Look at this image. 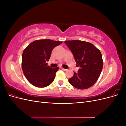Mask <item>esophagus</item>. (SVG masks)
Wrapping results in <instances>:
<instances>
[{"mask_svg": "<svg viewBox=\"0 0 126 126\" xmlns=\"http://www.w3.org/2000/svg\"><path fill=\"white\" fill-rule=\"evenodd\" d=\"M61 69H62L63 71H66L67 70L66 69H64V68H61Z\"/></svg>", "mask_w": 126, "mask_h": 126, "instance_id": "obj_1", "label": "esophagus"}]
</instances>
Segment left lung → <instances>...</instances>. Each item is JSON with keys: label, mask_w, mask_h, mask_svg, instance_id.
Masks as SVG:
<instances>
[{"label": "left lung", "mask_w": 126, "mask_h": 126, "mask_svg": "<svg viewBox=\"0 0 126 126\" xmlns=\"http://www.w3.org/2000/svg\"><path fill=\"white\" fill-rule=\"evenodd\" d=\"M73 54L75 62L80 66L77 73L68 80L70 84L79 89L91 87L100 75L103 60L100 51L88 42L72 40L64 41Z\"/></svg>", "instance_id": "left-lung-1"}]
</instances>
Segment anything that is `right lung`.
<instances>
[{"label":"right lung","mask_w":126,"mask_h":126,"mask_svg":"<svg viewBox=\"0 0 126 126\" xmlns=\"http://www.w3.org/2000/svg\"><path fill=\"white\" fill-rule=\"evenodd\" d=\"M62 43L50 39L37 40L24 49L22 69L25 77L32 85L44 88L54 81L59 68H51L46 62L49 60L52 49Z\"/></svg>","instance_id":"add662e5"}]
</instances>
